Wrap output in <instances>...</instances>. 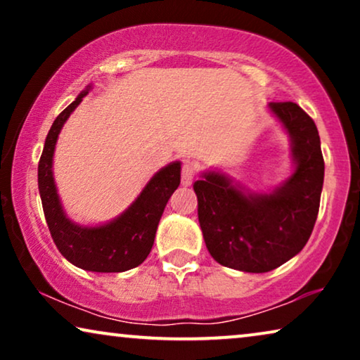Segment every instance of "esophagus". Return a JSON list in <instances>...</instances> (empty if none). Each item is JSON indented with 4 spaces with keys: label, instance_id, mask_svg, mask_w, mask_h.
<instances>
[{
    "label": "esophagus",
    "instance_id": "1",
    "mask_svg": "<svg viewBox=\"0 0 360 360\" xmlns=\"http://www.w3.org/2000/svg\"><path fill=\"white\" fill-rule=\"evenodd\" d=\"M196 175V164L191 160H186L184 162V165H181V184L184 185H190L191 181H193Z\"/></svg>",
    "mask_w": 360,
    "mask_h": 360
}]
</instances>
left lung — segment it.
I'll list each match as a JSON object with an SVG mask.
<instances>
[{"label": "left lung", "mask_w": 360, "mask_h": 360, "mask_svg": "<svg viewBox=\"0 0 360 360\" xmlns=\"http://www.w3.org/2000/svg\"><path fill=\"white\" fill-rule=\"evenodd\" d=\"M269 108L292 137L295 174L270 195H244L216 172L193 185L210 254L224 267L252 274L270 272L304 248L324 180L314 121L293 101H274Z\"/></svg>", "instance_id": "1"}]
</instances>
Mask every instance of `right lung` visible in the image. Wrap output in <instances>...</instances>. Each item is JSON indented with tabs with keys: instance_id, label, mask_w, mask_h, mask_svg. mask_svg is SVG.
I'll return each instance as SVG.
<instances>
[{
	"instance_id": "right-lung-1",
	"label": "right lung",
	"mask_w": 360,
	"mask_h": 360,
	"mask_svg": "<svg viewBox=\"0 0 360 360\" xmlns=\"http://www.w3.org/2000/svg\"><path fill=\"white\" fill-rule=\"evenodd\" d=\"M86 93H80L49 131L39 160V193L53 243L68 262L91 272H124L137 267L149 255L167 201L180 185V162L157 172L134 203L111 223L83 228L67 219L53 184L52 157L63 122Z\"/></svg>"
}]
</instances>
